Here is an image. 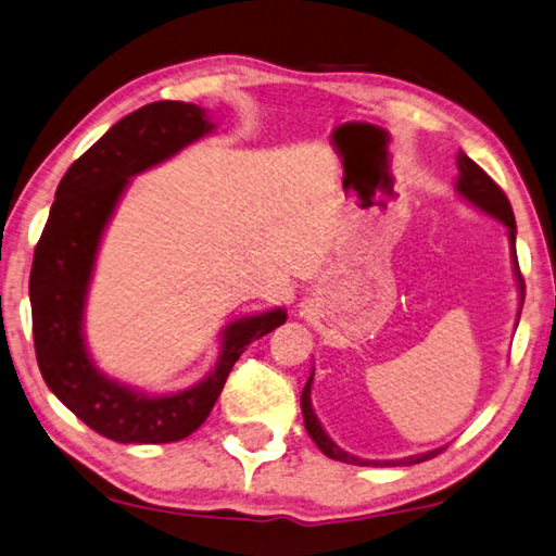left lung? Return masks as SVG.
<instances>
[{
	"mask_svg": "<svg viewBox=\"0 0 556 556\" xmlns=\"http://www.w3.org/2000/svg\"><path fill=\"white\" fill-rule=\"evenodd\" d=\"M456 165H459V178H456V190H459L471 204H476V207L483 210V212H489L491 217H495L498 222H503L505 227H508L510 243H513L515 273H518V280H520V298L525 300V283H522V276H520L518 256H515V214H513V207H510V200L505 198V192L498 188V185L493 182L491 175L485 173L483 168H479V165H476L466 153L456 155ZM313 376L307 378V383L303 388V395H300V405H303V417H305L307 434L313 437L315 444L319 446V450H323V454L329 456V459L356 464V466H410V464H420V462L432 459V456H437V454L442 452V450H432V452H425V454H417V456H407V459H397V462H368V459H358V456L346 454L344 450H339V446L332 440H329L327 432L323 430V425H319L317 415L313 410V403H309V386H313Z\"/></svg>",
	"mask_w": 556,
	"mask_h": 556,
	"instance_id": "8db88e82",
	"label": "left lung"
}]
</instances>
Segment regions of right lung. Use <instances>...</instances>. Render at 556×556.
<instances>
[{"instance_id":"1","label":"right lung","mask_w":556,"mask_h":556,"mask_svg":"<svg viewBox=\"0 0 556 556\" xmlns=\"http://www.w3.org/2000/svg\"><path fill=\"white\" fill-rule=\"evenodd\" d=\"M214 126L198 104L153 102L126 114L77 159L55 190L34 251L31 295L36 362L67 410L122 444H165L207 420L231 366L251 342L286 323V309L253 315L224 329L222 354L202 383L173 395H143L97 371L83 339V309L97 247L131 175L170 159Z\"/></svg>"}]
</instances>
